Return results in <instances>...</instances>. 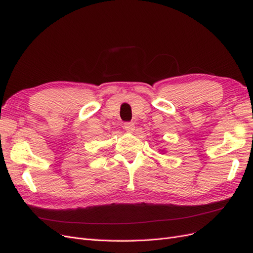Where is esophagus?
Segmentation results:
<instances>
[{
    "label": "esophagus",
    "mask_w": 253,
    "mask_h": 253,
    "mask_svg": "<svg viewBox=\"0 0 253 253\" xmlns=\"http://www.w3.org/2000/svg\"><path fill=\"white\" fill-rule=\"evenodd\" d=\"M124 127H125V129H126L127 133H132L134 129H135V125L133 124V122H126Z\"/></svg>",
    "instance_id": "34e87169"
}]
</instances>
